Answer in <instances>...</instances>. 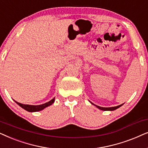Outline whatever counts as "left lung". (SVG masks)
<instances>
[{"label":"left lung","instance_id":"8db88e82","mask_svg":"<svg viewBox=\"0 0 148 148\" xmlns=\"http://www.w3.org/2000/svg\"><path fill=\"white\" fill-rule=\"evenodd\" d=\"M90 103H91V104H92V105H94L95 106H96V107H97L98 109H99V110H103V111H113V110H116V109H118V108H119L120 107H121L123 105V104H121V105H120V106H115V107H110V108H103V107H100V106H97V105H95L94 103H92V102H90Z\"/></svg>","mask_w":148,"mask_h":148}]
</instances>
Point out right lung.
Returning a JSON list of instances; mask_svg holds the SVG:
<instances>
[{
    "label": "right lung",
    "instance_id": "add662e5",
    "mask_svg": "<svg viewBox=\"0 0 148 148\" xmlns=\"http://www.w3.org/2000/svg\"><path fill=\"white\" fill-rule=\"evenodd\" d=\"M15 101V100H14ZM15 103L18 104V105L20 106L21 108H22L23 109H24L26 110L27 112H39L42 110L43 109H45V108L48 107V106L52 105L53 103H54L55 101V97L53 99H52L51 101H49L47 103L41 104V105H37V106H33V105H27V104H23V103H20L19 102H17L16 101H15Z\"/></svg>",
    "mask_w": 148,
    "mask_h": 148
}]
</instances>
